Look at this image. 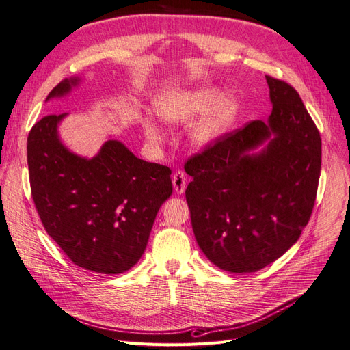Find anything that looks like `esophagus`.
<instances>
[{"mask_svg": "<svg viewBox=\"0 0 350 350\" xmlns=\"http://www.w3.org/2000/svg\"><path fill=\"white\" fill-rule=\"evenodd\" d=\"M172 184H174V189L175 193L183 194L184 189L187 187V176L183 171H176L172 176Z\"/></svg>", "mask_w": 350, "mask_h": 350, "instance_id": "34e87169", "label": "esophagus"}]
</instances>
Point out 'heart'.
Here are the masks:
<instances>
[{
    "label": "heart",
    "mask_w": 350,
    "mask_h": 350,
    "mask_svg": "<svg viewBox=\"0 0 350 350\" xmlns=\"http://www.w3.org/2000/svg\"><path fill=\"white\" fill-rule=\"evenodd\" d=\"M216 94L217 90L211 86L163 92L156 96L153 102L154 111L159 118L171 125L185 124L206 111L189 129V139L194 144L203 147L213 143L225 133L238 111V103L234 98L221 96L214 103ZM142 124L147 140L153 144H161L163 142L162 129L150 116L143 118Z\"/></svg>",
    "instance_id": "heart-1"
}]
</instances>
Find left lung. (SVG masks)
I'll return each mask as SVG.
<instances>
[{
	"label": "left lung",
	"mask_w": 350,
	"mask_h": 350,
	"mask_svg": "<svg viewBox=\"0 0 350 350\" xmlns=\"http://www.w3.org/2000/svg\"><path fill=\"white\" fill-rule=\"evenodd\" d=\"M269 121L221 134L184 165L198 247L216 266L252 273L299 239L311 217L321 172V137L289 83L266 76ZM264 141L260 154L250 155Z\"/></svg>",
	"instance_id": "left-lung-1"
}]
</instances>
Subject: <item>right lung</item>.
Listing matches in <instances>:
<instances>
[{"label":"right lung","mask_w":350,"mask_h":350,"mask_svg":"<svg viewBox=\"0 0 350 350\" xmlns=\"http://www.w3.org/2000/svg\"><path fill=\"white\" fill-rule=\"evenodd\" d=\"M77 81L62 80L46 100ZM66 115H46L29 133L31 198L48 235L76 266L124 273L143 256L157 211L172 194L171 169L142 161L116 140L92 159L71 153L57 131Z\"/></svg>","instance_id":"right-lung-1"}]
</instances>
